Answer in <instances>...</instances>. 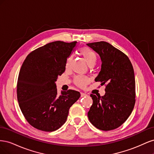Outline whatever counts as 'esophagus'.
I'll list each match as a JSON object with an SVG mask.
<instances>
[{"instance_id":"obj_1","label":"esophagus","mask_w":154,"mask_h":154,"mask_svg":"<svg viewBox=\"0 0 154 154\" xmlns=\"http://www.w3.org/2000/svg\"><path fill=\"white\" fill-rule=\"evenodd\" d=\"M85 96H87V94H85V93L81 92V97H84Z\"/></svg>"}]
</instances>
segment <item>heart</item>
<instances>
[{
	"mask_svg": "<svg viewBox=\"0 0 154 154\" xmlns=\"http://www.w3.org/2000/svg\"><path fill=\"white\" fill-rule=\"evenodd\" d=\"M81 55L85 59L88 66L89 67H94L97 61L96 54L90 48L84 47L80 49ZM72 60V56L70 55L66 60V67L69 68ZM75 84L80 87H84L88 82V79L84 76H76L74 79Z\"/></svg>",
	"mask_w": 154,
	"mask_h": 154,
	"instance_id": "heart-1",
	"label": "heart"
}]
</instances>
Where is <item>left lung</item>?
<instances>
[{"label":"left lung","instance_id":"1","mask_svg":"<svg viewBox=\"0 0 154 154\" xmlns=\"http://www.w3.org/2000/svg\"><path fill=\"white\" fill-rule=\"evenodd\" d=\"M98 53L101 60L95 78L105 84L103 96L91 94L93 103L88 118L95 127L108 131L118 128L131 114L136 103V82L133 66L122 51L106 42L87 44Z\"/></svg>","mask_w":154,"mask_h":154}]
</instances>
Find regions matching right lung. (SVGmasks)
<instances>
[{
    "label": "right lung",
    "instance_id": "add662e5",
    "mask_svg": "<svg viewBox=\"0 0 154 154\" xmlns=\"http://www.w3.org/2000/svg\"><path fill=\"white\" fill-rule=\"evenodd\" d=\"M77 42H53L27 56L18 74V105L31 126L45 132L57 130L66 123L69 110L80 93L68 90L57 93L55 82L66 70V60Z\"/></svg>",
    "mask_w": 154,
    "mask_h": 154
}]
</instances>
